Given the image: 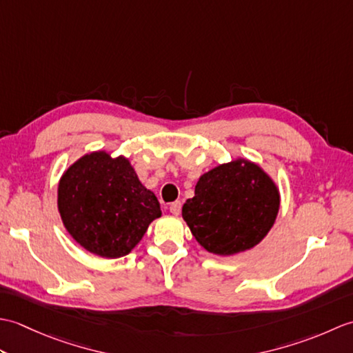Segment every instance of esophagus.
Here are the masks:
<instances>
[{
	"label": "esophagus",
	"instance_id": "1",
	"mask_svg": "<svg viewBox=\"0 0 353 353\" xmlns=\"http://www.w3.org/2000/svg\"><path fill=\"white\" fill-rule=\"evenodd\" d=\"M181 211H182V201H179V200L172 201V203L170 205V212L172 215H179L181 214Z\"/></svg>",
	"mask_w": 353,
	"mask_h": 353
}]
</instances>
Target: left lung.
Instances as JSON below:
<instances>
[{
	"label": "left lung",
	"mask_w": 353,
	"mask_h": 353,
	"mask_svg": "<svg viewBox=\"0 0 353 353\" xmlns=\"http://www.w3.org/2000/svg\"><path fill=\"white\" fill-rule=\"evenodd\" d=\"M279 190L259 165L235 159L205 172L182 216L197 243L229 256L259 244L279 212Z\"/></svg>",
	"instance_id": "left-lung-1"
}]
</instances>
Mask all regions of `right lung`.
Segmentation results:
<instances>
[{
	"label": "right lung",
	"mask_w": 353,
	"mask_h": 353,
	"mask_svg": "<svg viewBox=\"0 0 353 353\" xmlns=\"http://www.w3.org/2000/svg\"><path fill=\"white\" fill-rule=\"evenodd\" d=\"M63 226L76 241L101 258L129 254L162 215L154 194L124 156L106 152L81 156L63 172L57 188Z\"/></svg>",
	"instance_id": "1"
}]
</instances>
